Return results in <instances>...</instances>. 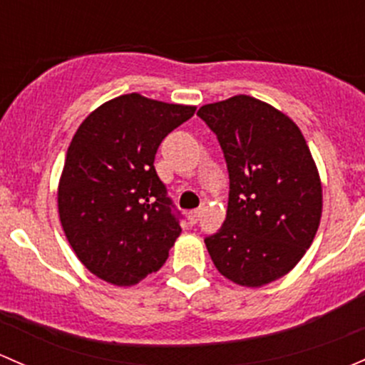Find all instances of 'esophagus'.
<instances>
[{
	"label": "esophagus",
	"instance_id": "1",
	"mask_svg": "<svg viewBox=\"0 0 365 365\" xmlns=\"http://www.w3.org/2000/svg\"><path fill=\"white\" fill-rule=\"evenodd\" d=\"M200 214H202V210H200V209H197V210H190V212H187V221H190L191 225H195V223H197L198 220H200Z\"/></svg>",
	"mask_w": 365,
	"mask_h": 365
}]
</instances>
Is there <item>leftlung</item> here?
Listing matches in <instances>:
<instances>
[{"instance_id":"obj_1","label":"left lung","mask_w":365,"mask_h":365,"mask_svg":"<svg viewBox=\"0 0 365 365\" xmlns=\"http://www.w3.org/2000/svg\"><path fill=\"white\" fill-rule=\"evenodd\" d=\"M217 135L230 175L227 220L205 246L221 276L260 288L287 276L313 242L323 190L300 128L247 95L197 112Z\"/></svg>"}]
</instances>
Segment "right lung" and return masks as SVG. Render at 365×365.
<instances>
[{
	"mask_svg": "<svg viewBox=\"0 0 365 365\" xmlns=\"http://www.w3.org/2000/svg\"><path fill=\"white\" fill-rule=\"evenodd\" d=\"M195 110L128 93L101 103L75 131L58 184L59 220L78 260L100 279L137 284L160 270L181 235L155 156Z\"/></svg>",
	"mask_w": 365,
	"mask_h": 365,
	"instance_id": "obj_1",
	"label": "right lung"
}]
</instances>
